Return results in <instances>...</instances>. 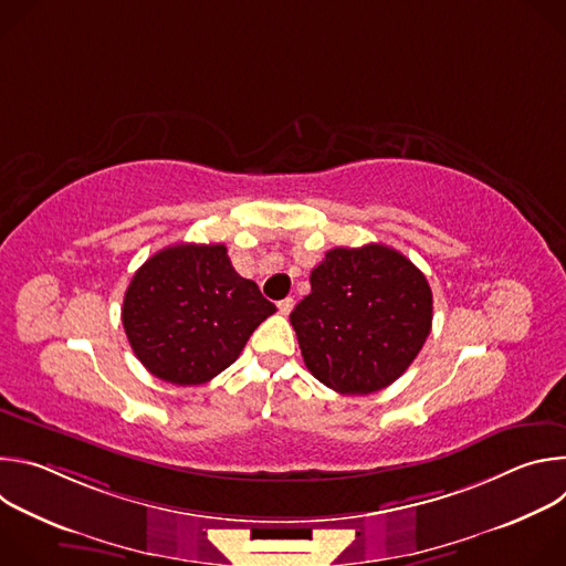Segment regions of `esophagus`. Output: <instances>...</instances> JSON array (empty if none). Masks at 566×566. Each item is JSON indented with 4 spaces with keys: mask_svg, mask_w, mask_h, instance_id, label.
Wrapping results in <instances>:
<instances>
[{
    "mask_svg": "<svg viewBox=\"0 0 566 566\" xmlns=\"http://www.w3.org/2000/svg\"><path fill=\"white\" fill-rule=\"evenodd\" d=\"M293 306H295V300H293V297H284V300L277 302V308H280L282 315H289V313L293 311Z\"/></svg>",
    "mask_w": 566,
    "mask_h": 566,
    "instance_id": "34e87169",
    "label": "esophagus"
}]
</instances>
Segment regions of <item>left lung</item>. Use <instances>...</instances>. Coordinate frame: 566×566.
<instances>
[{"label":"left lung","mask_w":566,"mask_h":566,"mask_svg":"<svg viewBox=\"0 0 566 566\" xmlns=\"http://www.w3.org/2000/svg\"><path fill=\"white\" fill-rule=\"evenodd\" d=\"M306 369L340 394H374L419 356L432 329L426 275L382 244L334 249L311 271L293 308Z\"/></svg>","instance_id":"left-lung-1"}]
</instances>
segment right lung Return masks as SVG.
<instances>
[{
    "mask_svg": "<svg viewBox=\"0 0 566 566\" xmlns=\"http://www.w3.org/2000/svg\"><path fill=\"white\" fill-rule=\"evenodd\" d=\"M273 313L258 284L232 269L223 244H177L134 273L123 327L151 376L201 385L230 367Z\"/></svg>",
    "mask_w": 566,
    "mask_h": 566,
    "instance_id": "right-lung-1",
    "label": "right lung"
}]
</instances>
